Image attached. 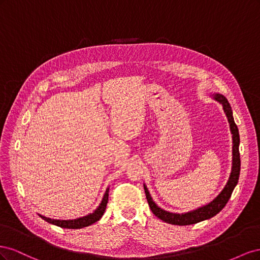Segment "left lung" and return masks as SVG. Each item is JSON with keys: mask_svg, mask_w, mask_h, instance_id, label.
I'll return each instance as SVG.
<instances>
[{"mask_svg": "<svg viewBox=\"0 0 260 260\" xmlns=\"http://www.w3.org/2000/svg\"><path fill=\"white\" fill-rule=\"evenodd\" d=\"M214 98L219 103H221L223 106V111L228 117V121L230 123V129L232 133V140H233V147H232V169L229 177V180L223 187V190L220 192L217 198L210 202L207 205L203 206L201 208L195 209L190 212H185V214H172V212L166 211L159 208L156 204L153 202L151 195L147 190V187L144 185V191L146 195V200L151 208L153 214L161 219L162 221L176 224V225H188L194 224L203 221V220L210 219L211 217L216 216L218 212L221 210L225 205L228 201L230 200L231 194L234 190L235 185L238 184L239 177H240V170H241V159H240V152H239V145H240V135L238 125L235 124L233 116H232V109L228 100L221 95V94H214Z\"/></svg>", "mask_w": 260, "mask_h": 260, "instance_id": "left-lung-1", "label": "left lung"}]
</instances>
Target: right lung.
Wrapping results in <instances>:
<instances>
[{"mask_svg": "<svg viewBox=\"0 0 260 260\" xmlns=\"http://www.w3.org/2000/svg\"><path fill=\"white\" fill-rule=\"evenodd\" d=\"M108 190L109 188H106V192L104 194V198L102 200L100 206L94 210L92 214L84 216L82 218H78V219H74V220H55V219H51V218H46L40 215V217L42 219H44L46 222L55 224L60 228H65V229H81V228L91 225L92 223L96 222L98 220H100L102 218V216L104 215V211L106 209V205L108 202Z\"/></svg>", "mask_w": 260, "mask_h": 260, "instance_id": "obj_1", "label": "right lung"}]
</instances>
